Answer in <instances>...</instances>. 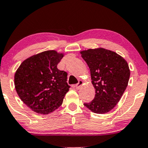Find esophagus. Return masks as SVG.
Here are the masks:
<instances>
[{
	"instance_id": "34e87169",
	"label": "esophagus",
	"mask_w": 148,
	"mask_h": 148,
	"mask_svg": "<svg viewBox=\"0 0 148 148\" xmlns=\"http://www.w3.org/2000/svg\"><path fill=\"white\" fill-rule=\"evenodd\" d=\"M83 84H84L83 81L80 80V81H79V83H78V84H76V85H75V88H76V89H79V88H80V87H81V86H82Z\"/></svg>"
}]
</instances>
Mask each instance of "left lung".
<instances>
[{"mask_svg":"<svg viewBox=\"0 0 148 148\" xmlns=\"http://www.w3.org/2000/svg\"><path fill=\"white\" fill-rule=\"evenodd\" d=\"M81 54L89 67L95 89L94 99L84 106L98 114L108 113L116 106L127 87L130 76L127 62L115 52L103 48L90 49Z\"/></svg>","mask_w":148,"mask_h":148,"instance_id":"left-lung-1","label":"left lung"}]
</instances>
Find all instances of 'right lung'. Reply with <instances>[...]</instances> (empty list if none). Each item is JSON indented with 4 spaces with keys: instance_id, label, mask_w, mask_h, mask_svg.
<instances>
[{
    "instance_id": "obj_1",
    "label": "right lung",
    "mask_w": 148,
    "mask_h": 148,
    "mask_svg": "<svg viewBox=\"0 0 148 148\" xmlns=\"http://www.w3.org/2000/svg\"><path fill=\"white\" fill-rule=\"evenodd\" d=\"M63 56L54 50L46 51L25 60L15 73L16 92L33 111L49 114L62 105L70 88L67 73L57 68Z\"/></svg>"
}]
</instances>
